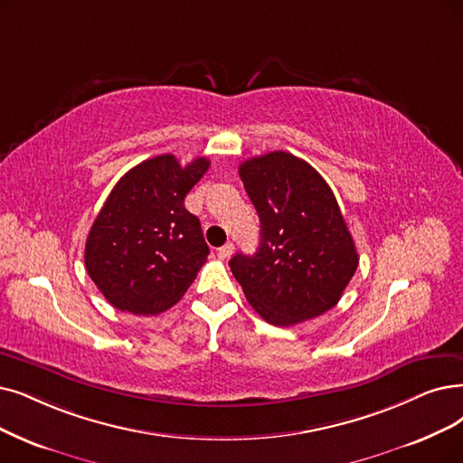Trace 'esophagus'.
<instances>
[{
  "label": "esophagus",
  "instance_id": "1",
  "mask_svg": "<svg viewBox=\"0 0 463 463\" xmlns=\"http://www.w3.org/2000/svg\"><path fill=\"white\" fill-rule=\"evenodd\" d=\"M233 250H235L233 243H226V245H222V247L218 249V256L222 258V260H226V258H230V256L233 254Z\"/></svg>",
  "mask_w": 463,
  "mask_h": 463
}]
</instances>
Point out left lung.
Wrapping results in <instances>:
<instances>
[{
	"label": "left lung",
	"instance_id": "obj_1",
	"mask_svg": "<svg viewBox=\"0 0 463 463\" xmlns=\"http://www.w3.org/2000/svg\"><path fill=\"white\" fill-rule=\"evenodd\" d=\"M260 218V247L230 268L264 321L292 326L335 307L359 256L338 201L304 159L269 152L239 165Z\"/></svg>",
	"mask_w": 463,
	"mask_h": 463
}]
</instances>
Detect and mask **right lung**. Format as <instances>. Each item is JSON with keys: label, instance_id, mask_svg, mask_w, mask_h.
I'll return each mask as SVG.
<instances>
[{"label": "right lung", "instance_id": "add662e5", "mask_svg": "<svg viewBox=\"0 0 463 463\" xmlns=\"http://www.w3.org/2000/svg\"><path fill=\"white\" fill-rule=\"evenodd\" d=\"M209 165L197 157L182 167L163 154L137 165L109 192L87 237L85 268L114 307L157 316L194 283L209 247L184 199Z\"/></svg>", "mask_w": 463, "mask_h": 463}]
</instances>
